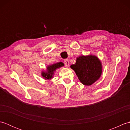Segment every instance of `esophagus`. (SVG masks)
I'll list each match as a JSON object with an SVG mask.
<instances>
[{"label":"esophagus","mask_w":130,"mask_h":130,"mask_svg":"<svg viewBox=\"0 0 130 130\" xmlns=\"http://www.w3.org/2000/svg\"><path fill=\"white\" fill-rule=\"evenodd\" d=\"M64 63H65V66L67 68L69 67V60L68 59H66L64 61Z\"/></svg>","instance_id":"obj_1"}]
</instances>
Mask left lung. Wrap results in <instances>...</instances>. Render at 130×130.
Here are the masks:
<instances>
[{"label":"left lung","mask_w":130,"mask_h":130,"mask_svg":"<svg viewBox=\"0 0 130 130\" xmlns=\"http://www.w3.org/2000/svg\"><path fill=\"white\" fill-rule=\"evenodd\" d=\"M70 68L75 71L80 82L87 86L97 81L102 73L101 61L93 55L78 57L75 64L71 65Z\"/></svg>","instance_id":"left-lung-1"}]
</instances>
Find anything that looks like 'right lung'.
<instances>
[{
    "label": "right lung",
    "mask_w": 130,
    "mask_h": 130,
    "mask_svg": "<svg viewBox=\"0 0 130 130\" xmlns=\"http://www.w3.org/2000/svg\"><path fill=\"white\" fill-rule=\"evenodd\" d=\"M64 66V63L62 62H59L53 63V64L47 66L46 70L45 71H41V76L45 80H51L53 78L55 72L58 69L61 68Z\"/></svg>",
    "instance_id": "add662e5"
}]
</instances>
